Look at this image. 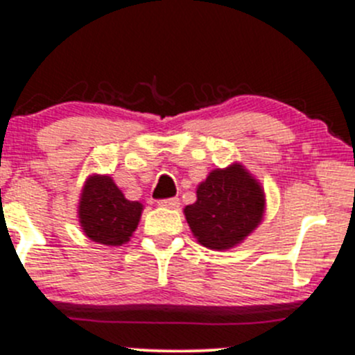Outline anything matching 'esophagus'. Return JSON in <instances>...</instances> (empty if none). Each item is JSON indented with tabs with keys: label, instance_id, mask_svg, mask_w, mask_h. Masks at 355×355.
Returning <instances> with one entry per match:
<instances>
[{
	"label": "esophagus",
	"instance_id": "esophagus-1",
	"mask_svg": "<svg viewBox=\"0 0 355 355\" xmlns=\"http://www.w3.org/2000/svg\"><path fill=\"white\" fill-rule=\"evenodd\" d=\"M160 207H166V209H178L179 200L178 198H167V200H159Z\"/></svg>",
	"mask_w": 355,
	"mask_h": 355
}]
</instances>
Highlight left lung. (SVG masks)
Returning a JSON list of instances; mask_svg holds the SVG:
<instances>
[{
  "instance_id": "obj_1",
  "label": "left lung",
  "mask_w": 355,
  "mask_h": 355,
  "mask_svg": "<svg viewBox=\"0 0 355 355\" xmlns=\"http://www.w3.org/2000/svg\"><path fill=\"white\" fill-rule=\"evenodd\" d=\"M182 212L200 245L210 250H230L243 243L262 223L266 191L243 164L233 162L210 171L196 186V202Z\"/></svg>"
}]
</instances>
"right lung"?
I'll return each instance as SVG.
<instances>
[{
    "label": "right lung",
    "mask_w": 355,
    "mask_h": 355,
    "mask_svg": "<svg viewBox=\"0 0 355 355\" xmlns=\"http://www.w3.org/2000/svg\"><path fill=\"white\" fill-rule=\"evenodd\" d=\"M143 203L124 196L107 174H91L84 181L77 207L83 233L91 241L121 247L131 240L141 219Z\"/></svg>",
    "instance_id": "obj_1"
}]
</instances>
